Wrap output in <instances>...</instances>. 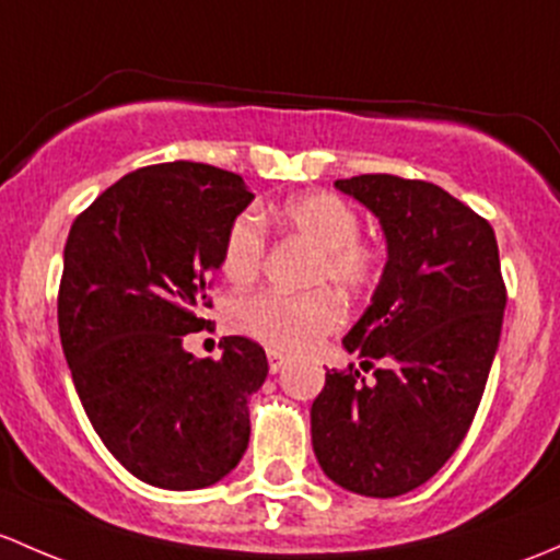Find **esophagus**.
I'll return each instance as SVG.
<instances>
[{
    "instance_id": "1",
    "label": "esophagus",
    "mask_w": 560,
    "mask_h": 560,
    "mask_svg": "<svg viewBox=\"0 0 560 560\" xmlns=\"http://www.w3.org/2000/svg\"><path fill=\"white\" fill-rule=\"evenodd\" d=\"M267 361H269V372L278 374L282 364H285V355H282L280 350H267Z\"/></svg>"
}]
</instances>
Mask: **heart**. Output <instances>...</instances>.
Returning a JSON list of instances; mask_svg holds the SVG:
<instances>
[{"mask_svg": "<svg viewBox=\"0 0 560 560\" xmlns=\"http://www.w3.org/2000/svg\"><path fill=\"white\" fill-rule=\"evenodd\" d=\"M282 226L320 250L315 282H334L348 293H366L383 275V250L361 240L359 212L331 191L291 196L280 207ZM267 258V226L256 212H240L223 240L221 269L232 282H250ZM234 326L275 350H307L342 326V299L328 288L307 293L258 291L232 310Z\"/></svg>", "mask_w": 560, "mask_h": 560, "instance_id": "1", "label": "heart"}]
</instances>
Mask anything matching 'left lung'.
<instances>
[{
	"label": "left lung",
	"instance_id": "obj_1",
	"mask_svg": "<svg viewBox=\"0 0 560 560\" xmlns=\"http://www.w3.org/2000/svg\"><path fill=\"white\" fill-rule=\"evenodd\" d=\"M383 223L388 264L342 339L374 380L326 372L313 451L328 480L390 499L423 486L458 451L480 407L506 285L491 223L440 186L396 175L337 180Z\"/></svg>",
	"mask_w": 560,
	"mask_h": 560
}]
</instances>
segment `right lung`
Masks as SVG:
<instances>
[{"label":"right lung","mask_w":560,"mask_h":560,"mask_svg":"<svg viewBox=\"0 0 560 560\" xmlns=\"http://www.w3.org/2000/svg\"><path fill=\"white\" fill-rule=\"evenodd\" d=\"M250 199L234 172L170 161L120 177L69 229L59 334L74 390L107 451L155 488L212 486L247 451L267 353L226 337L221 359H196L183 337L210 326L207 291Z\"/></svg>","instance_id":"right-lung-1"}]
</instances>
